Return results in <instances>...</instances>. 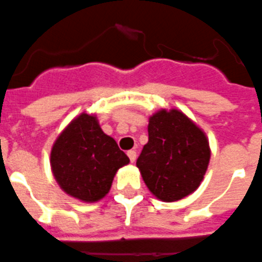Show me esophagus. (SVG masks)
Masks as SVG:
<instances>
[{
    "label": "esophagus",
    "instance_id": "esophagus-1",
    "mask_svg": "<svg viewBox=\"0 0 262 262\" xmlns=\"http://www.w3.org/2000/svg\"><path fill=\"white\" fill-rule=\"evenodd\" d=\"M127 156H128V158H129V161H131V162H135V160H136V152L135 150H128V152H127Z\"/></svg>",
    "mask_w": 262,
    "mask_h": 262
}]
</instances>
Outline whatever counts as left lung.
Instances as JSON below:
<instances>
[{"label": "left lung", "mask_w": 262, "mask_h": 262, "mask_svg": "<svg viewBox=\"0 0 262 262\" xmlns=\"http://www.w3.org/2000/svg\"><path fill=\"white\" fill-rule=\"evenodd\" d=\"M148 143L136 166L157 199L181 200L200 186L210 160L205 134L179 110H160L149 118Z\"/></svg>", "instance_id": "left-lung-1"}]
</instances>
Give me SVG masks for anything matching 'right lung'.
<instances>
[{
  "label": "right lung",
  "mask_w": 262,
  "mask_h": 262,
  "mask_svg": "<svg viewBox=\"0 0 262 262\" xmlns=\"http://www.w3.org/2000/svg\"><path fill=\"white\" fill-rule=\"evenodd\" d=\"M129 162L115 140L85 113L74 119L58 136L50 165L59 187L73 198L93 203L104 198L119 167Z\"/></svg>",
  "instance_id": "add662e5"
}]
</instances>
